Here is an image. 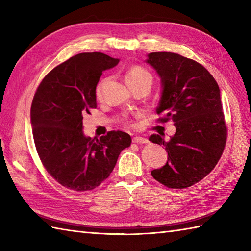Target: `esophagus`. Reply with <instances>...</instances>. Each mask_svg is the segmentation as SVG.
Wrapping results in <instances>:
<instances>
[{
    "label": "esophagus",
    "instance_id": "esophagus-1",
    "mask_svg": "<svg viewBox=\"0 0 251 251\" xmlns=\"http://www.w3.org/2000/svg\"><path fill=\"white\" fill-rule=\"evenodd\" d=\"M132 142H134V143H147L148 140L146 139V138H143V137L136 136V137L132 138Z\"/></svg>",
    "mask_w": 251,
    "mask_h": 251
}]
</instances>
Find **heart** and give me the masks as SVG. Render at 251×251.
<instances>
[{"instance_id":"b5f03b06","label":"heart","mask_w":251,"mask_h":251,"mask_svg":"<svg viewBox=\"0 0 251 251\" xmlns=\"http://www.w3.org/2000/svg\"><path fill=\"white\" fill-rule=\"evenodd\" d=\"M125 78H126V81H130V79H142V78H149L152 81L150 73H149L147 70H145V69L141 67H134L132 69H130V70L127 72ZM102 85H103V82L100 83L97 87V97L98 98L101 96Z\"/></svg>"}]
</instances>
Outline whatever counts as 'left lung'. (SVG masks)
<instances>
[{
    "label": "left lung",
    "instance_id": "1",
    "mask_svg": "<svg viewBox=\"0 0 251 251\" xmlns=\"http://www.w3.org/2000/svg\"><path fill=\"white\" fill-rule=\"evenodd\" d=\"M146 61L161 77L159 121L172 120L176 127L168 141L158 135L149 138L168 153L167 163L151 175L168 188H188L215 168L226 146L220 89L211 74L189 58L161 51L150 52Z\"/></svg>",
    "mask_w": 251,
    "mask_h": 251
}]
</instances>
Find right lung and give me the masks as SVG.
<instances>
[{
    "label": "right lung",
    "mask_w": 251,
    "mask_h": 251,
    "mask_svg": "<svg viewBox=\"0 0 251 251\" xmlns=\"http://www.w3.org/2000/svg\"><path fill=\"white\" fill-rule=\"evenodd\" d=\"M119 61L102 52L77 54L52 69L34 95L31 125L37 154L47 173L67 189L97 188L130 146L124 131H109L99 139L83 131V115L97 108L101 74Z\"/></svg>",
    "instance_id": "add662e5"
}]
</instances>
